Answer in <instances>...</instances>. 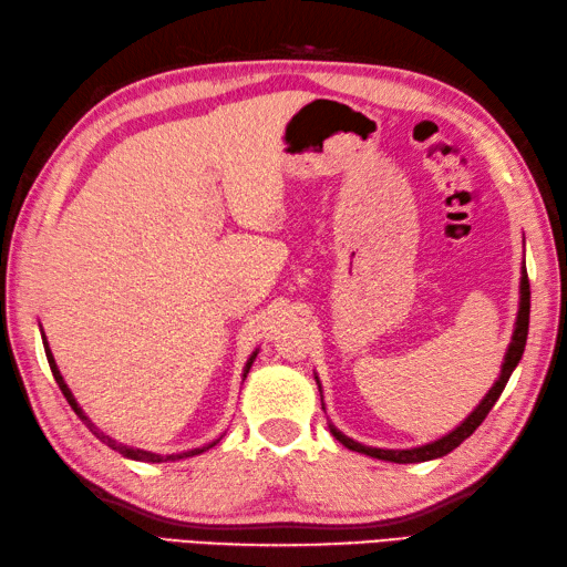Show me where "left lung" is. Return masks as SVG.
<instances>
[{
	"label": "left lung",
	"instance_id": "8db88e82",
	"mask_svg": "<svg viewBox=\"0 0 567 567\" xmlns=\"http://www.w3.org/2000/svg\"><path fill=\"white\" fill-rule=\"evenodd\" d=\"M528 318H530V284H528V274H526V261H523V271H520V301H518V316H516V328H514V338H511V346L506 350V358H504V365H501V375L494 382V388L486 392V398L478 402V408L466 416V420L452 430L450 434H444L442 440L430 442V444H422V446H412V450H378V446H365L355 440H350L340 430H336L333 424L330 426V434L336 436V440L348 446L352 452H360L365 456L372 458H382V462H394V464H420V462H430V458H440L444 454H450L452 450H456L458 444L464 440H468L476 432V426L486 420V414L494 408L496 400L501 398V392H504L506 382L511 378V372L516 370L518 360L523 355V350H526V338H528ZM318 382V378H316ZM318 390H320V382H318Z\"/></svg>",
	"mask_w": 567,
	"mask_h": 567
}]
</instances>
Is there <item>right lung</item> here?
I'll return each instance as SVG.
<instances>
[{
	"instance_id": "add662e5",
	"label": "right lung",
	"mask_w": 567,
	"mask_h": 567,
	"mask_svg": "<svg viewBox=\"0 0 567 567\" xmlns=\"http://www.w3.org/2000/svg\"><path fill=\"white\" fill-rule=\"evenodd\" d=\"M41 340H44V350H47V360H49V368H51V372H53V380L59 382V388H61V392H63V398L69 400V404H71V410L76 412L81 420H83V424L89 426V430L99 436V440L103 442V444H109L111 450H115L117 454H123V456H127V458H135V462H151V464H163V462H177V458H187V456H197V454H202V452H207V450H212V446L215 444H219V440H215V442H209V444H205V446H197V450H189V452H179V454H155V452H145V450H135V446H125V444H117L115 440H111L109 434H103L99 426H95L89 416H85V412L79 408V402H76V398H73V392L69 390V384L63 382V378H61V372H59V365H56V360H53V355H51V348H49V343H47V336H44V330H41ZM256 352L259 350H254L251 355H249V360H247V365H244V378H247V372L251 370V365H254V360H256Z\"/></svg>"
}]
</instances>
